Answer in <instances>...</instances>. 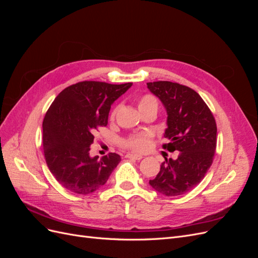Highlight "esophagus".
Segmentation results:
<instances>
[{"label":"esophagus","mask_w":258,"mask_h":258,"mask_svg":"<svg viewBox=\"0 0 258 258\" xmlns=\"http://www.w3.org/2000/svg\"><path fill=\"white\" fill-rule=\"evenodd\" d=\"M126 158H130V159H135V160H141L143 158V156L138 155V154H132L129 153L126 155Z\"/></svg>","instance_id":"obj_1"}]
</instances>
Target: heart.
<instances>
[{
	"label": "heart",
	"instance_id": "obj_1",
	"mask_svg": "<svg viewBox=\"0 0 258 258\" xmlns=\"http://www.w3.org/2000/svg\"><path fill=\"white\" fill-rule=\"evenodd\" d=\"M138 106L141 113L151 110V108H158V100L155 96L146 93L138 99ZM118 111V106H116L111 113V119H114L116 113ZM121 146L128 148L137 153H144L148 151L152 146V135L148 132H139L134 134L121 141Z\"/></svg>",
	"mask_w": 258,
	"mask_h": 258
}]
</instances>
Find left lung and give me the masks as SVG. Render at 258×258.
I'll return each instance as SVG.
<instances>
[{
    "label": "left lung",
    "instance_id": "8db88e82",
    "mask_svg": "<svg viewBox=\"0 0 258 258\" xmlns=\"http://www.w3.org/2000/svg\"><path fill=\"white\" fill-rule=\"evenodd\" d=\"M147 88L158 97L168 114L162 145L169 152L178 151L177 159H166L150 184L167 197L181 196L195 188L213 162L216 148V122L209 106L187 86L159 81L147 83Z\"/></svg>",
    "mask_w": 258,
    "mask_h": 258
}]
</instances>
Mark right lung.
<instances>
[{"label": "right lung", "instance_id": "right-lung-1", "mask_svg": "<svg viewBox=\"0 0 258 258\" xmlns=\"http://www.w3.org/2000/svg\"><path fill=\"white\" fill-rule=\"evenodd\" d=\"M132 83L120 85L85 81L69 86L53 100L43 120V147L51 174L66 189L89 195L102 187L120 156L90 157L97 130L105 127L115 100Z\"/></svg>", "mask_w": 258, "mask_h": 258}]
</instances>
